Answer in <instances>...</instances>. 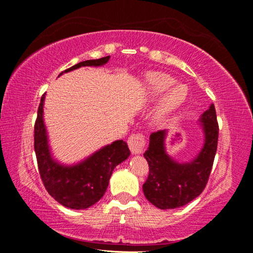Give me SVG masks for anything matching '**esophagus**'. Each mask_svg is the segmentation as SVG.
I'll return each instance as SVG.
<instances>
[{"label":"esophagus","mask_w":253,"mask_h":253,"mask_svg":"<svg viewBox=\"0 0 253 253\" xmlns=\"http://www.w3.org/2000/svg\"><path fill=\"white\" fill-rule=\"evenodd\" d=\"M128 146L132 154H142L145 147V137L143 134H132L128 138Z\"/></svg>","instance_id":"obj_1"}]
</instances>
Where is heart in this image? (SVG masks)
Here are the masks:
<instances>
[{
    "instance_id": "b5f03b06",
    "label": "heart",
    "mask_w": 253,
    "mask_h": 253,
    "mask_svg": "<svg viewBox=\"0 0 253 253\" xmlns=\"http://www.w3.org/2000/svg\"><path fill=\"white\" fill-rule=\"evenodd\" d=\"M145 83H146L148 95L156 99L176 84V80L172 76L164 74V72L154 71L148 72L146 75ZM187 87L182 84H176L172 89H170L169 92L163 97L161 104L158 106L155 116L156 121L158 123L165 122L170 114L183 105L187 97Z\"/></svg>"
}]
</instances>
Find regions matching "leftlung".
Listing matches in <instances>:
<instances>
[{
	"mask_svg": "<svg viewBox=\"0 0 253 253\" xmlns=\"http://www.w3.org/2000/svg\"><path fill=\"white\" fill-rule=\"evenodd\" d=\"M199 122L203 130L204 144L198 155L190 162L179 163L166 153L168 130H158L149 136L148 148L144 153L149 174L143 191L145 198L158 209L181 208L198 198L207 185L219 137L213 104L201 115Z\"/></svg>",
	"mask_w": 253,
	"mask_h": 253,
	"instance_id": "1",
	"label": "left lung"
}]
</instances>
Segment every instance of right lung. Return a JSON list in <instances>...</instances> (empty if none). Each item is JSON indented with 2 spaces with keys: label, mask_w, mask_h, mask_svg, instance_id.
<instances>
[{
  "label": "right lung",
  "mask_w": 253,
  "mask_h": 253,
  "mask_svg": "<svg viewBox=\"0 0 253 253\" xmlns=\"http://www.w3.org/2000/svg\"><path fill=\"white\" fill-rule=\"evenodd\" d=\"M109 59L108 55L96 60H85L63 72L81 67L104 66ZM44 99L45 93L41 97L34 126V151L42 182L48 193L63 207L72 210L90 208L104 196L114 169L129 157V148L123 139L115 140L79 163L61 164L51 154L43 119Z\"/></svg>",
  "instance_id": "right-lung-1"
}]
</instances>
